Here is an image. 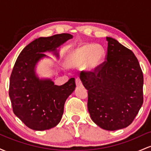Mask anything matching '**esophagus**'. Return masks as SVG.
<instances>
[{
    "label": "esophagus",
    "mask_w": 151,
    "mask_h": 151,
    "mask_svg": "<svg viewBox=\"0 0 151 151\" xmlns=\"http://www.w3.org/2000/svg\"><path fill=\"white\" fill-rule=\"evenodd\" d=\"M75 83H76V85H77V86H80L82 85V82H81V79H79V77L76 78L75 79Z\"/></svg>",
    "instance_id": "esophagus-1"
}]
</instances>
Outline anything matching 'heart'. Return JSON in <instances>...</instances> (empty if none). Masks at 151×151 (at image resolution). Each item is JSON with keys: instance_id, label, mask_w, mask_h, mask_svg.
<instances>
[{"instance_id": "b5f03b06", "label": "heart", "mask_w": 151, "mask_h": 151, "mask_svg": "<svg viewBox=\"0 0 151 151\" xmlns=\"http://www.w3.org/2000/svg\"><path fill=\"white\" fill-rule=\"evenodd\" d=\"M104 50L99 45L85 44L72 50L67 57L68 65L79 68L82 66L89 71H96L101 65Z\"/></svg>"}]
</instances>
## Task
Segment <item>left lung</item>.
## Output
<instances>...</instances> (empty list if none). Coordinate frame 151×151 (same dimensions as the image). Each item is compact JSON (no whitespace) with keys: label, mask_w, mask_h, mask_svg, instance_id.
I'll list each match as a JSON object with an SVG mask.
<instances>
[{"label":"left lung","mask_w":151,"mask_h":151,"mask_svg":"<svg viewBox=\"0 0 151 151\" xmlns=\"http://www.w3.org/2000/svg\"><path fill=\"white\" fill-rule=\"evenodd\" d=\"M106 60L94 72L82 71L80 79L88 90V111L96 125L107 131L129 126L143 102V75L131 50L106 37Z\"/></svg>","instance_id":"8db88e82"}]
</instances>
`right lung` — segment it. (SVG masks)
Here are the masks:
<instances>
[{
  "label": "right lung",
  "mask_w": 151,
  "mask_h": 151,
  "mask_svg": "<svg viewBox=\"0 0 151 151\" xmlns=\"http://www.w3.org/2000/svg\"><path fill=\"white\" fill-rule=\"evenodd\" d=\"M73 36L62 33L39 37L22 50L10 78L9 96L13 113L25 126L35 131L56 126L61 121L66 99L75 89L74 78L61 86L51 79H40L35 71L36 64L46 57L43 52H53Z\"/></svg>",
  "instance_id": "1"
}]
</instances>
